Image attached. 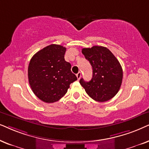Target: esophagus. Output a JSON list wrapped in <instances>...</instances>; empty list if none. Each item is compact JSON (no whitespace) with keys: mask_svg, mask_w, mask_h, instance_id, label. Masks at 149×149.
Segmentation results:
<instances>
[{"mask_svg":"<svg viewBox=\"0 0 149 149\" xmlns=\"http://www.w3.org/2000/svg\"><path fill=\"white\" fill-rule=\"evenodd\" d=\"M81 75H82V73H81V72H78L76 74V76H77V78H78V80H80V79Z\"/></svg>","mask_w":149,"mask_h":149,"instance_id":"esophagus-1","label":"esophagus"}]
</instances>
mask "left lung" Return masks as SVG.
<instances>
[{
    "mask_svg": "<svg viewBox=\"0 0 149 149\" xmlns=\"http://www.w3.org/2000/svg\"><path fill=\"white\" fill-rule=\"evenodd\" d=\"M82 54L93 67V78L89 82L81 78L80 84L93 100L104 102L114 97L119 91L123 80L120 63L106 47L83 48Z\"/></svg>",
    "mask_w": 149,
    "mask_h": 149,
    "instance_id": "1",
    "label": "left lung"
}]
</instances>
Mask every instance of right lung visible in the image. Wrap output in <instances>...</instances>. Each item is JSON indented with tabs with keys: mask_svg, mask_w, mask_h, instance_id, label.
<instances>
[{
	"mask_svg": "<svg viewBox=\"0 0 149 149\" xmlns=\"http://www.w3.org/2000/svg\"><path fill=\"white\" fill-rule=\"evenodd\" d=\"M66 47L52 44L32 57L28 68L29 84L34 94L43 102L54 103L66 94L77 77L71 64L65 61Z\"/></svg>",
	"mask_w": 149,
	"mask_h": 149,
	"instance_id": "1",
	"label": "right lung"
}]
</instances>
